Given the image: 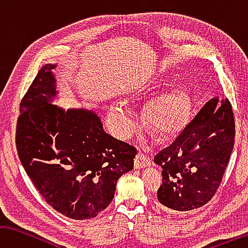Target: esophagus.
<instances>
[{
	"instance_id": "esophagus-1",
	"label": "esophagus",
	"mask_w": 248,
	"mask_h": 248,
	"mask_svg": "<svg viewBox=\"0 0 248 248\" xmlns=\"http://www.w3.org/2000/svg\"><path fill=\"white\" fill-rule=\"evenodd\" d=\"M150 164H151L150 159L144 154H138L136 155V158L134 159V168L135 169H141V168L148 167Z\"/></svg>"
}]
</instances>
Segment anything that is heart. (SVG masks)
I'll return each mask as SVG.
<instances>
[{
	"label": "heart",
	"mask_w": 248,
	"mask_h": 248,
	"mask_svg": "<svg viewBox=\"0 0 248 248\" xmlns=\"http://www.w3.org/2000/svg\"><path fill=\"white\" fill-rule=\"evenodd\" d=\"M190 113V99L185 91L174 89L160 95L149 104L146 116L155 131L171 135L180 132L187 123ZM108 124L117 138L131 136L136 125L135 113L126 103H113L108 111Z\"/></svg>",
	"instance_id": "1"
}]
</instances>
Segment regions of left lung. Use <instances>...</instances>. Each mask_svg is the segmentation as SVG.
Listing matches in <instances>:
<instances>
[{
  "label": "left lung",
  "mask_w": 248,
  "mask_h": 248,
  "mask_svg": "<svg viewBox=\"0 0 248 248\" xmlns=\"http://www.w3.org/2000/svg\"><path fill=\"white\" fill-rule=\"evenodd\" d=\"M208 101L172 144L155 155L162 168L159 205L173 212L192 211L215 196L234 147L235 122L227 99Z\"/></svg>",
  "instance_id": "left-lung-1"
}]
</instances>
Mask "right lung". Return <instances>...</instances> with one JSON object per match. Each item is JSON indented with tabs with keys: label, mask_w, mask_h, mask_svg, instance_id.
<instances>
[{
	"label": "right lung",
	"mask_w": 248,
	"mask_h": 248,
	"mask_svg": "<svg viewBox=\"0 0 248 248\" xmlns=\"http://www.w3.org/2000/svg\"><path fill=\"white\" fill-rule=\"evenodd\" d=\"M54 67L46 64L21 99L17 153L51 207L67 218L90 219L110 205L117 180L133 170L137 149L104 132L94 112L52 104Z\"/></svg>",
	"instance_id": "obj_1"
}]
</instances>
